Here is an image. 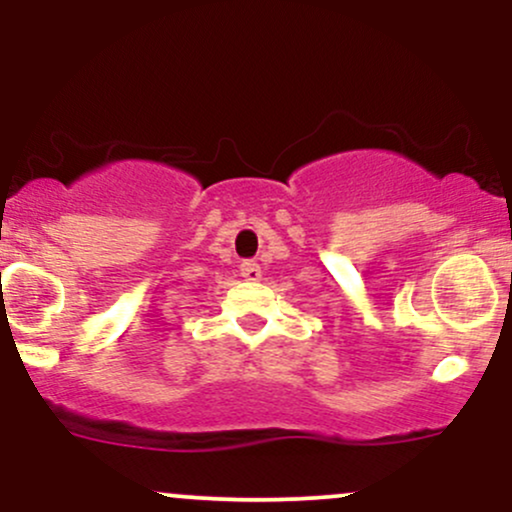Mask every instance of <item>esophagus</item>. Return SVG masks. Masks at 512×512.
Wrapping results in <instances>:
<instances>
[{"label":"esophagus","instance_id":"1","mask_svg":"<svg viewBox=\"0 0 512 512\" xmlns=\"http://www.w3.org/2000/svg\"><path fill=\"white\" fill-rule=\"evenodd\" d=\"M240 274H243L245 281H260L262 279V267L257 262H243L240 264Z\"/></svg>","mask_w":512,"mask_h":512}]
</instances>
